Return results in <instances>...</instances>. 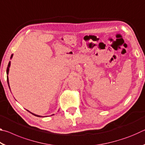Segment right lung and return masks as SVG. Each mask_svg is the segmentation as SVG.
<instances>
[{"label": "right lung", "instance_id": "add662e5", "mask_svg": "<svg viewBox=\"0 0 145 145\" xmlns=\"http://www.w3.org/2000/svg\"><path fill=\"white\" fill-rule=\"evenodd\" d=\"M13 54H12V55L11 56V58H10L11 59H12V57H13ZM10 65H11V61H9V64H8V68H7V70H6V73H7V75H8V74H9V68H10ZM7 81H8V86H9V89H10V87H9V78H8V76H7ZM10 91H11V89H10ZM27 111H29V112H31V113L32 114L34 115V116H38V117H42L41 116H40V115H37V114H34V113H33V112H30L29 111H28V110H27ZM52 115H54V114H52Z\"/></svg>", "mask_w": 145, "mask_h": 145}]
</instances>
